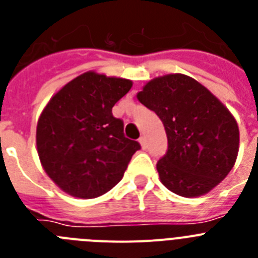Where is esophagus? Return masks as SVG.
I'll return each instance as SVG.
<instances>
[{
  "instance_id": "1",
  "label": "esophagus",
  "mask_w": 258,
  "mask_h": 258,
  "mask_svg": "<svg viewBox=\"0 0 258 258\" xmlns=\"http://www.w3.org/2000/svg\"><path fill=\"white\" fill-rule=\"evenodd\" d=\"M138 141H140L141 146H142V149H146V147H147V142H146L145 137H141V138Z\"/></svg>"
}]
</instances>
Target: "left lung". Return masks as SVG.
Wrapping results in <instances>:
<instances>
[{
	"instance_id": "obj_1",
	"label": "left lung",
	"mask_w": 258,
	"mask_h": 258,
	"mask_svg": "<svg viewBox=\"0 0 258 258\" xmlns=\"http://www.w3.org/2000/svg\"><path fill=\"white\" fill-rule=\"evenodd\" d=\"M165 127L166 154L157 161L161 183L184 198L209 192L232 169L239 127L206 86L182 74L156 77L137 94Z\"/></svg>"
}]
</instances>
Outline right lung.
Listing matches in <instances>:
<instances>
[{"instance_id":"right-lung-1","label":"right lung","mask_w":258,"mask_h":258,"mask_svg":"<svg viewBox=\"0 0 258 258\" xmlns=\"http://www.w3.org/2000/svg\"><path fill=\"white\" fill-rule=\"evenodd\" d=\"M132 85L131 80L89 71L63 86L40 115V161L71 197L93 199L115 187L141 149L124 136L122 120L112 115V107Z\"/></svg>"}]
</instances>
